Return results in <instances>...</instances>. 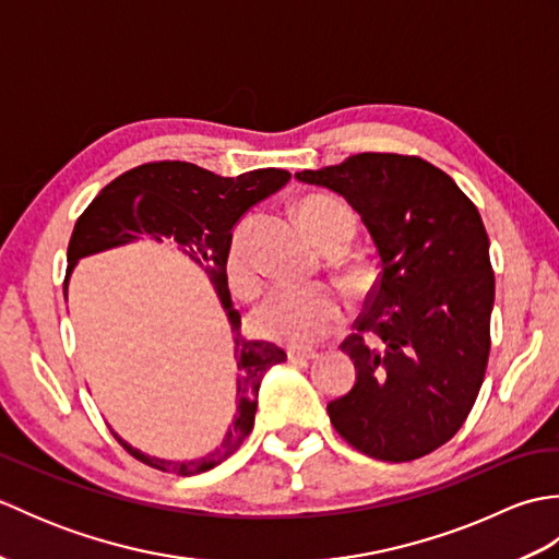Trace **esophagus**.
<instances>
[{
  "label": "esophagus",
  "instance_id": "34e87169",
  "mask_svg": "<svg viewBox=\"0 0 559 559\" xmlns=\"http://www.w3.org/2000/svg\"><path fill=\"white\" fill-rule=\"evenodd\" d=\"M314 358H317L314 350H302V348H290L288 350L290 362H307V360H314Z\"/></svg>",
  "mask_w": 559,
  "mask_h": 559
}]
</instances>
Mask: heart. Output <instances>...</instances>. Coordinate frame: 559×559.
<instances>
[{
    "mask_svg": "<svg viewBox=\"0 0 559 559\" xmlns=\"http://www.w3.org/2000/svg\"><path fill=\"white\" fill-rule=\"evenodd\" d=\"M302 225L322 249L336 245L348 247L355 235L353 211L329 197H305L298 204ZM257 216L247 213L237 221L225 249V271L235 290L254 293L259 288V271L249 259V233ZM348 302L331 286H293L283 283L264 295L249 317L257 336L286 343V346H312L331 336L346 322Z\"/></svg>",
    "mask_w": 559,
    "mask_h": 559,
    "instance_id": "1",
    "label": "heart"
}]
</instances>
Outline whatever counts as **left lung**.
<instances>
[{"label": "left lung", "instance_id": "8db88e82", "mask_svg": "<svg viewBox=\"0 0 559 559\" xmlns=\"http://www.w3.org/2000/svg\"><path fill=\"white\" fill-rule=\"evenodd\" d=\"M295 177L360 213L382 269L341 343L358 377L326 406L331 425L379 461L430 454L466 423L488 367L495 273L480 213L418 156L355 153Z\"/></svg>", "mask_w": 559, "mask_h": 559}]
</instances>
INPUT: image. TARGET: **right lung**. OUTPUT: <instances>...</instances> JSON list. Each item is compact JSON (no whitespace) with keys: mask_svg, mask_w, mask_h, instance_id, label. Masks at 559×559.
<instances>
[{"mask_svg":"<svg viewBox=\"0 0 559 559\" xmlns=\"http://www.w3.org/2000/svg\"><path fill=\"white\" fill-rule=\"evenodd\" d=\"M288 180L290 173L278 168L221 177L194 163H144L139 168L127 170L108 187H103L100 194L91 201L74 225L67 249L69 273L79 264V259L129 245L139 237L156 242L173 240L180 245L182 254L206 273L225 312H228L237 360L235 420L225 432L223 442L211 454L192 461L146 456L117 437L129 454L151 468L177 473V476H197V473L211 471L233 456L245 442V437L252 432L261 379H264L269 367L286 360V353L273 343L247 341L240 334V312L233 310L228 290L225 249H228V237L235 223L242 218V213L259 204L261 199L278 192Z\"/></svg>","mask_w":559,"mask_h":559,"instance_id":"add662e5","label":"right lung"}]
</instances>
